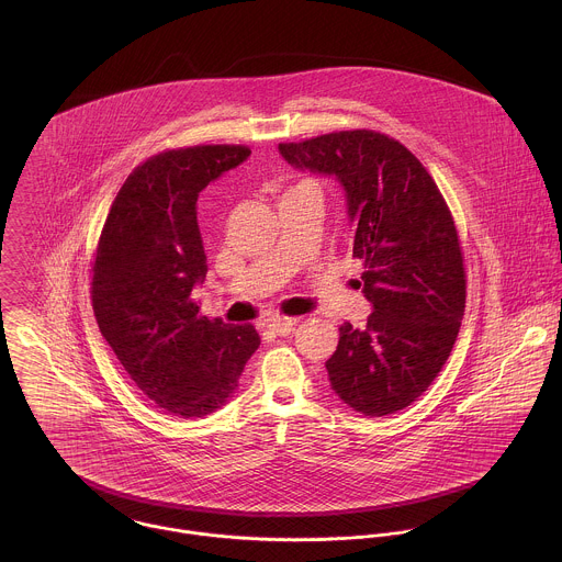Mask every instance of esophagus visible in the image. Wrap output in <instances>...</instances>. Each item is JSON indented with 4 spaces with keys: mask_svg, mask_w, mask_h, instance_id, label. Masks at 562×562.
Wrapping results in <instances>:
<instances>
[{
    "mask_svg": "<svg viewBox=\"0 0 562 562\" xmlns=\"http://www.w3.org/2000/svg\"><path fill=\"white\" fill-rule=\"evenodd\" d=\"M299 318H288V316H277V318H270L268 321V328L277 335H288L294 326H296Z\"/></svg>",
    "mask_w": 562,
    "mask_h": 562,
    "instance_id": "obj_1",
    "label": "esophagus"
}]
</instances>
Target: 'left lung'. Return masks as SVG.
Masks as SVG:
<instances>
[{
	"instance_id": "8db88e82",
	"label": "left lung",
	"mask_w": 562,
	"mask_h": 562,
	"mask_svg": "<svg viewBox=\"0 0 562 562\" xmlns=\"http://www.w3.org/2000/svg\"><path fill=\"white\" fill-rule=\"evenodd\" d=\"M279 151L344 186L352 257L374 307L366 328L339 326L330 387L370 417L402 411L437 379L463 321L468 279L452 212L426 166L387 134L330 132Z\"/></svg>"
}]
</instances>
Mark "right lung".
I'll return each instance as SVG.
<instances>
[{
    "label": "right lung",
    "instance_id": "add662e5",
    "mask_svg": "<svg viewBox=\"0 0 562 562\" xmlns=\"http://www.w3.org/2000/svg\"><path fill=\"white\" fill-rule=\"evenodd\" d=\"M248 156L246 145H194L138 164L92 255L99 330L136 387L170 415L203 417L221 408L259 348L252 324L210 321L192 299L194 283L207 274L199 192Z\"/></svg>",
    "mask_w": 562,
    "mask_h": 562
}]
</instances>
